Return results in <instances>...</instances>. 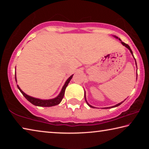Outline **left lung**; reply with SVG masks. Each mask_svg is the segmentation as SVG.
<instances>
[{
  "label": "left lung",
  "mask_w": 149,
  "mask_h": 149,
  "mask_svg": "<svg viewBox=\"0 0 149 149\" xmlns=\"http://www.w3.org/2000/svg\"><path fill=\"white\" fill-rule=\"evenodd\" d=\"M113 37H115L116 39H119L120 41H121V43H122L123 46L124 47H125L126 48H127V49H128V50H130V52H131V54H132V56H133V58H134V56H133V52H132V49H131V48L130 47V46L128 45H127V44H125V42H122V41H121V39H120V38H118V37H116V36H115V35H113ZM134 59H135V64H136V65H137V62H136V60H135V58H134ZM137 78H136V80H137ZM85 101H86V102H87V104L90 107H91V108H95L94 107H93V106H91V104H89V103L87 102V99H86V95H85ZM124 100H123V102H120V103H118V104H116L115 106H113V107H107V108H104H104H114V107H118V106H120L121 104H122V102H124Z\"/></svg>",
  "instance_id": "left-lung-1"
}]
</instances>
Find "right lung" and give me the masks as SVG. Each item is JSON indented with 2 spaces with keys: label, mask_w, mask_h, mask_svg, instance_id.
Here are the masks:
<instances>
[{
  "label": "right lung",
  "mask_w": 149,
  "mask_h": 149,
  "mask_svg": "<svg viewBox=\"0 0 149 149\" xmlns=\"http://www.w3.org/2000/svg\"><path fill=\"white\" fill-rule=\"evenodd\" d=\"M73 75H74V74L72 75L71 76L68 78V79L65 81L64 86L62 87L61 91H60V93H59V95H58L56 97H55V98H54V99H46V100L40 99H37V98L31 97V96L27 95V94H26V93H25L23 91L20 89V87L18 86V85H17V88H18V89L20 91V92L22 93V95L24 96L25 98H26V99L28 100L29 102H31V104H33V105L37 106V107H53V106H56V105L59 104L60 102L62 101V100L64 95L65 88H66L68 85V84L70 81V80L72 79ZM15 79H16V81L17 82L16 74H15Z\"/></svg>",
  "instance_id": "add662e5"
}]
</instances>
